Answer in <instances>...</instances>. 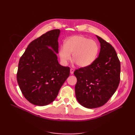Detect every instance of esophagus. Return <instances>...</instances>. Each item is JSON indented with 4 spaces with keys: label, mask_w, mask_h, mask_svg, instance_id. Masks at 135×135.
Returning <instances> with one entry per match:
<instances>
[{
    "label": "esophagus",
    "mask_w": 135,
    "mask_h": 135,
    "mask_svg": "<svg viewBox=\"0 0 135 135\" xmlns=\"http://www.w3.org/2000/svg\"><path fill=\"white\" fill-rule=\"evenodd\" d=\"M74 70L73 69H70V74H73V73H74Z\"/></svg>",
    "instance_id": "esophagus-1"
}]
</instances>
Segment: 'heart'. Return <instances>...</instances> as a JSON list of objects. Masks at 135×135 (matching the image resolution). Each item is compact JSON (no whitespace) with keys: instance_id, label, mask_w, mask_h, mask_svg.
<instances>
[{"instance_id":"obj_1","label":"heart","mask_w":135,"mask_h":135,"mask_svg":"<svg viewBox=\"0 0 135 135\" xmlns=\"http://www.w3.org/2000/svg\"><path fill=\"white\" fill-rule=\"evenodd\" d=\"M99 46L95 40L83 35H74L65 40L64 46L59 50V55L61 62L67 65L71 55L74 62L84 68L92 64L99 54Z\"/></svg>"}]
</instances>
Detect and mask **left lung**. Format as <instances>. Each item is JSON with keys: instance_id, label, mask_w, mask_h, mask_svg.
<instances>
[{"instance_id": "1", "label": "left lung", "mask_w": 135, "mask_h": 135, "mask_svg": "<svg viewBox=\"0 0 135 135\" xmlns=\"http://www.w3.org/2000/svg\"><path fill=\"white\" fill-rule=\"evenodd\" d=\"M100 43L99 57L89 66L76 70V98L83 107H101L115 93L120 82V64L116 51L110 44L96 35Z\"/></svg>"}]
</instances>
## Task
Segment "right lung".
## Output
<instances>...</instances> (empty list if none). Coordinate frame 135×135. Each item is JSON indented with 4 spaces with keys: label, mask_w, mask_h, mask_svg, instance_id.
<instances>
[{
    "label": "right lung",
    "mask_w": 135,
    "mask_h": 135,
    "mask_svg": "<svg viewBox=\"0 0 135 135\" xmlns=\"http://www.w3.org/2000/svg\"><path fill=\"white\" fill-rule=\"evenodd\" d=\"M60 30L47 32L28 45L20 59L17 80L26 99L37 106L51 104L70 75L69 67L59 64Z\"/></svg>",
    "instance_id": "right-lung-1"
}]
</instances>
